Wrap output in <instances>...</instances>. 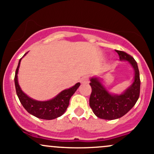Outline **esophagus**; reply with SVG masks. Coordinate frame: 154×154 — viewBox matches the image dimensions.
I'll use <instances>...</instances> for the list:
<instances>
[{
	"label": "esophagus",
	"mask_w": 154,
	"mask_h": 154,
	"mask_svg": "<svg viewBox=\"0 0 154 154\" xmlns=\"http://www.w3.org/2000/svg\"><path fill=\"white\" fill-rule=\"evenodd\" d=\"M80 82L83 84H87L89 82V77L88 76H85V77H82L81 80H80Z\"/></svg>",
	"instance_id": "esophagus-1"
}]
</instances>
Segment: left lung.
<instances>
[{"mask_svg":"<svg viewBox=\"0 0 154 154\" xmlns=\"http://www.w3.org/2000/svg\"><path fill=\"white\" fill-rule=\"evenodd\" d=\"M121 60H128L135 71L134 82L123 94L111 95L107 91L97 78L91 79V93L89 98V106L94 114L104 119H118L127 114L134 106L140 94V72L137 61L132 56L123 51L115 50Z\"/></svg>","mask_w":154,"mask_h":154,"instance_id":"8db88e82","label":"left lung"}]
</instances>
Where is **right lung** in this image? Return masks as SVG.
<instances>
[{
  "mask_svg": "<svg viewBox=\"0 0 154 154\" xmlns=\"http://www.w3.org/2000/svg\"><path fill=\"white\" fill-rule=\"evenodd\" d=\"M21 59L22 58H20L19 60L18 65H17V67L15 71L14 84H15L16 93H17L19 100L23 108L29 114L43 119L49 120V119H55V118L63 115L69 106V100L74 94V92L77 91L78 87L80 86V82H77L75 85L69 89L63 91L56 97L51 100H48V101L40 102L32 100L22 91L18 85V82H17V72H18V69Z\"/></svg>",
  "mask_w": 154,
  "mask_h": 154,
  "instance_id": "add662e5",
  "label": "right lung"
}]
</instances>
